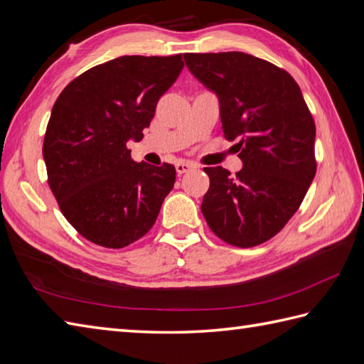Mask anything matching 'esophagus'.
<instances>
[{"label":"esophagus","mask_w":364,"mask_h":364,"mask_svg":"<svg viewBox=\"0 0 364 364\" xmlns=\"http://www.w3.org/2000/svg\"><path fill=\"white\" fill-rule=\"evenodd\" d=\"M175 168H176V173H178V175H183V173H186V172H189L191 168H193V164L180 161V163H176V164H175Z\"/></svg>","instance_id":"obj_1"}]
</instances>
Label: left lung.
I'll list each match as a JSON object with an SVG mask.
<instances>
[{
    "label": "left lung",
    "mask_w": 364,
    "mask_h": 364,
    "mask_svg": "<svg viewBox=\"0 0 364 364\" xmlns=\"http://www.w3.org/2000/svg\"><path fill=\"white\" fill-rule=\"evenodd\" d=\"M189 71L214 91L228 139L239 138L235 176L205 167L209 189L201 213L226 243L251 248L282 230L316 173L315 122L301 88L285 70L237 53L184 54Z\"/></svg>",
    "instance_id": "obj_1"
}]
</instances>
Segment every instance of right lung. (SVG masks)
<instances>
[{
	"label": "right lung",
	"instance_id": "1",
	"mask_svg": "<svg viewBox=\"0 0 364 364\" xmlns=\"http://www.w3.org/2000/svg\"><path fill=\"white\" fill-rule=\"evenodd\" d=\"M184 62L122 55L68 83L50 112L43 141L48 184L62 214L87 240L124 248L146 235L175 183V167L134 163L159 97Z\"/></svg>",
	"mask_w": 364,
	"mask_h": 364
}]
</instances>
